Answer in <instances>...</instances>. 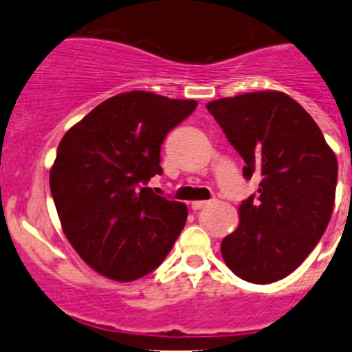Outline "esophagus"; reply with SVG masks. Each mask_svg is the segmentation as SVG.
<instances>
[{
  "label": "esophagus",
  "instance_id": "1",
  "mask_svg": "<svg viewBox=\"0 0 352 352\" xmlns=\"http://www.w3.org/2000/svg\"><path fill=\"white\" fill-rule=\"evenodd\" d=\"M209 202L208 201H194L192 204H190V208L194 209V211H197V209H201V208H204V206H208Z\"/></svg>",
  "mask_w": 352,
  "mask_h": 352
}]
</instances>
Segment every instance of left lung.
Here are the masks:
<instances>
[{
	"mask_svg": "<svg viewBox=\"0 0 352 352\" xmlns=\"http://www.w3.org/2000/svg\"><path fill=\"white\" fill-rule=\"evenodd\" d=\"M242 156L257 194L240 204L239 228L221 242L239 278L269 285L289 276L327 228L337 186V158L320 127L283 91H254L206 105Z\"/></svg>",
	"mask_w": 352,
	"mask_h": 352,
	"instance_id": "left-lung-1",
	"label": "left lung"
}]
</instances>
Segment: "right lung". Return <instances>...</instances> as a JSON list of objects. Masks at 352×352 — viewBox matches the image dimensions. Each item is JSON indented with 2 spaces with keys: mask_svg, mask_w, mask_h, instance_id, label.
I'll list each match as a JSON object with an SVG mask.
<instances>
[{
  "mask_svg": "<svg viewBox=\"0 0 352 352\" xmlns=\"http://www.w3.org/2000/svg\"><path fill=\"white\" fill-rule=\"evenodd\" d=\"M196 100L126 91L107 98L63 136L49 175L63 232L94 271L127 283L155 271L187 219L184 202L146 187L162 175L166 134Z\"/></svg>",
  "mask_w": 352,
  "mask_h": 352,
  "instance_id": "1",
  "label": "right lung"
}]
</instances>
